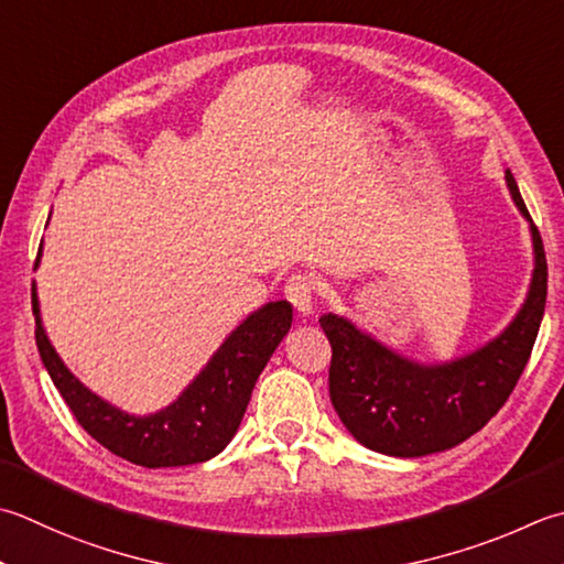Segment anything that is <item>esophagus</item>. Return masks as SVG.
I'll list each match as a JSON object with an SVG mask.
<instances>
[{
  "label": "esophagus",
  "instance_id": "1",
  "mask_svg": "<svg viewBox=\"0 0 564 564\" xmlns=\"http://www.w3.org/2000/svg\"><path fill=\"white\" fill-rule=\"evenodd\" d=\"M285 297L303 317H311L315 313V285L307 275H291L289 283H285Z\"/></svg>",
  "mask_w": 564,
  "mask_h": 564
}]
</instances>
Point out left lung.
Masks as SVG:
<instances>
[{
	"mask_svg": "<svg viewBox=\"0 0 564 564\" xmlns=\"http://www.w3.org/2000/svg\"><path fill=\"white\" fill-rule=\"evenodd\" d=\"M513 203L533 239V275L516 317L487 345L440 364L413 361L351 319L327 313L319 327L333 345L329 401L351 437L389 457L452 449L487 425L509 399L531 357L547 297V261L511 171Z\"/></svg>",
	"mask_w": 564,
	"mask_h": 564,
	"instance_id": "obj_1",
	"label": "left lung"
}]
</instances>
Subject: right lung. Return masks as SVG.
I'll list each match as a JSON object with an SVG mask.
<instances>
[{"label": "right lung", "mask_w": 564, "mask_h": 564, "mask_svg": "<svg viewBox=\"0 0 564 564\" xmlns=\"http://www.w3.org/2000/svg\"><path fill=\"white\" fill-rule=\"evenodd\" d=\"M31 305L36 315L41 361L77 423L112 455L149 469L197 465L213 459L231 443L245 417L253 383L293 323L289 301L261 305L231 329L178 399L156 413L134 415L87 389L65 367L43 327L36 283L31 285Z\"/></svg>", "instance_id": "obj_1"}]
</instances>
